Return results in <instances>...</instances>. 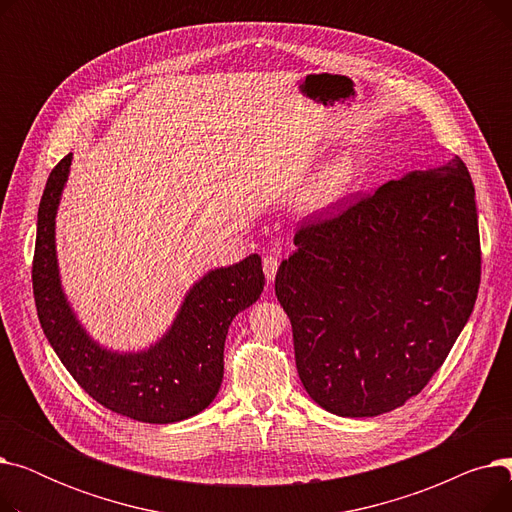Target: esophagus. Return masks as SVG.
<instances>
[{
  "mask_svg": "<svg viewBox=\"0 0 512 512\" xmlns=\"http://www.w3.org/2000/svg\"><path fill=\"white\" fill-rule=\"evenodd\" d=\"M278 265H280L278 253H270V255L263 257V274H265L267 282H274V278L278 274Z\"/></svg>",
  "mask_w": 512,
  "mask_h": 512,
  "instance_id": "1",
  "label": "esophagus"
}]
</instances>
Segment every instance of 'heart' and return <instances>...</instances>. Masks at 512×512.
<instances>
[{"mask_svg":"<svg viewBox=\"0 0 512 512\" xmlns=\"http://www.w3.org/2000/svg\"><path fill=\"white\" fill-rule=\"evenodd\" d=\"M359 180V161L353 155H338L326 161L299 191L297 209L303 215H319L342 203Z\"/></svg>","mask_w":512,"mask_h":512,"instance_id":"heart-1","label":"heart"}]
</instances>
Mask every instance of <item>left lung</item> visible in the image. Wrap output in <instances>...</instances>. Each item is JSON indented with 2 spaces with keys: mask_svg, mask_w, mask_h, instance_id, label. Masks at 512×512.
I'll use <instances>...</instances> for the list:
<instances>
[{
  "mask_svg": "<svg viewBox=\"0 0 512 512\" xmlns=\"http://www.w3.org/2000/svg\"><path fill=\"white\" fill-rule=\"evenodd\" d=\"M276 276L307 394L340 417H375L417 396L473 311L475 188L459 157L388 180L303 226Z\"/></svg>",
  "mask_w": 512,
  "mask_h": 512,
  "instance_id": "obj_1",
  "label": "left lung"
}]
</instances>
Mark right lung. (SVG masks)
<instances>
[{
  "label": "right lung",
  "mask_w": 512,
  "mask_h": 512,
  "mask_svg": "<svg viewBox=\"0 0 512 512\" xmlns=\"http://www.w3.org/2000/svg\"><path fill=\"white\" fill-rule=\"evenodd\" d=\"M72 153L51 170L37 215L33 292L45 338L91 398L143 423H174L207 409L224 378V344L232 319L263 292L257 253L203 274L176 311L166 334L141 351L99 344L78 319L60 276L56 218Z\"/></svg>",
  "instance_id": "obj_1"
}]
</instances>
